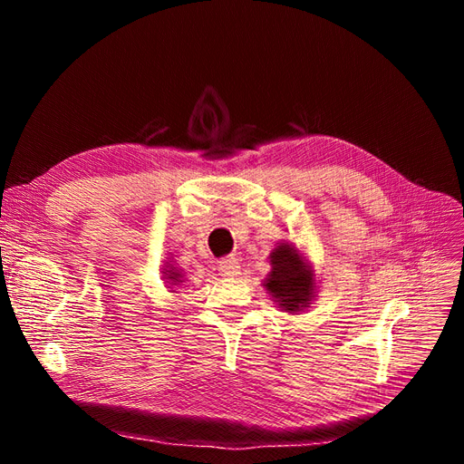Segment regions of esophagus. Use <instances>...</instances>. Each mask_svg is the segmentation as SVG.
<instances>
[{"instance_id": "obj_1", "label": "esophagus", "mask_w": 464, "mask_h": 464, "mask_svg": "<svg viewBox=\"0 0 464 464\" xmlns=\"http://www.w3.org/2000/svg\"><path fill=\"white\" fill-rule=\"evenodd\" d=\"M219 272L223 277H233L238 274V267H241V262H238L237 256H226L219 260Z\"/></svg>"}]
</instances>
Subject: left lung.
Wrapping results in <instances>:
<instances>
[{"mask_svg":"<svg viewBox=\"0 0 464 464\" xmlns=\"http://www.w3.org/2000/svg\"><path fill=\"white\" fill-rule=\"evenodd\" d=\"M272 272L267 277L266 287L270 291L287 312H296L310 301L312 293V276L301 262L298 252L289 246L281 245L272 254Z\"/></svg>","mask_w":464,"mask_h":464,"instance_id":"8db88e82","label":"left lung"}]
</instances>
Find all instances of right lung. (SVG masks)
I'll return each instance as SVG.
<instances>
[{
	"mask_svg": "<svg viewBox=\"0 0 464 464\" xmlns=\"http://www.w3.org/2000/svg\"><path fill=\"white\" fill-rule=\"evenodd\" d=\"M169 276H171L169 279H173V281H179V279H177V274H169Z\"/></svg>",
	"mask_w": 464,
	"mask_h": 464,
	"instance_id": "1",
	"label": "right lung"
}]
</instances>
